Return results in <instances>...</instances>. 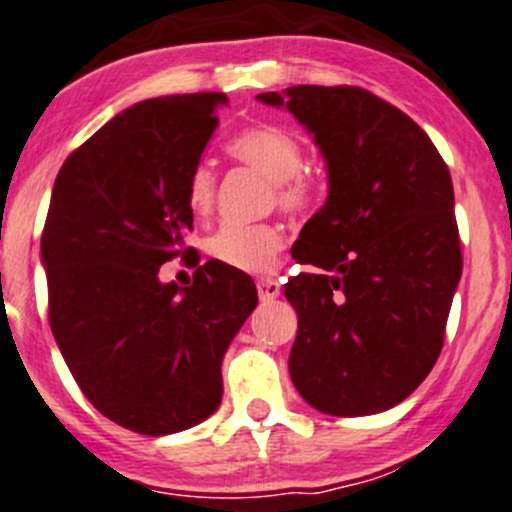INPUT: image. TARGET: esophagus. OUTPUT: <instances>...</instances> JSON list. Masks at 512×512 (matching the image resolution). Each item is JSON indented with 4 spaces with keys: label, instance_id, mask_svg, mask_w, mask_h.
I'll list each match as a JSON object with an SVG mask.
<instances>
[{
    "label": "esophagus",
    "instance_id": "1",
    "mask_svg": "<svg viewBox=\"0 0 512 512\" xmlns=\"http://www.w3.org/2000/svg\"><path fill=\"white\" fill-rule=\"evenodd\" d=\"M256 288H258V298H261L263 302L276 300L280 295V283H278V280H273V278H261L256 283Z\"/></svg>",
    "mask_w": 512,
    "mask_h": 512
}]
</instances>
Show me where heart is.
Masks as SVG:
<instances>
[{
	"label": "heart",
	"instance_id": "b5f03b06",
	"mask_svg": "<svg viewBox=\"0 0 512 512\" xmlns=\"http://www.w3.org/2000/svg\"><path fill=\"white\" fill-rule=\"evenodd\" d=\"M227 151L273 180L276 200L283 210L302 212L315 202V180L300 170L302 148L290 131L273 124L249 126L229 141ZM185 202L197 217L212 210L214 170L207 163H197L190 170L185 183ZM283 244V229L276 224L224 222L207 239V254L236 271L266 273L276 266Z\"/></svg>",
	"mask_w": 512,
	"mask_h": 512
}]
</instances>
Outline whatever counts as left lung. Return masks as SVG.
I'll use <instances>...</instances> for the list:
<instances>
[{
	"mask_svg": "<svg viewBox=\"0 0 512 512\" xmlns=\"http://www.w3.org/2000/svg\"><path fill=\"white\" fill-rule=\"evenodd\" d=\"M258 100L315 136L329 195L302 227L285 283L298 312L290 378L312 408L383 412L437 364L461 278L454 188L430 136L361 87L295 85Z\"/></svg>",
	"mask_w": 512,
	"mask_h": 512,
	"instance_id": "1",
	"label": "left lung"
}]
</instances>
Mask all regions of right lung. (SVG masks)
<instances>
[{"instance_id":"right-lung-1","label":"right lung","mask_w":512,"mask_h":512,"mask_svg":"<svg viewBox=\"0 0 512 512\" xmlns=\"http://www.w3.org/2000/svg\"><path fill=\"white\" fill-rule=\"evenodd\" d=\"M222 92L144 100L75 148L41 236L48 320L85 398L131 432L173 434L222 400V359L258 295L207 261L190 288L158 268L190 254V170L217 129Z\"/></svg>"}]
</instances>
